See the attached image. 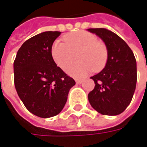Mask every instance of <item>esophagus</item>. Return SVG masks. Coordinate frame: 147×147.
Wrapping results in <instances>:
<instances>
[{
  "instance_id": "obj_1",
  "label": "esophagus",
  "mask_w": 147,
  "mask_h": 147,
  "mask_svg": "<svg viewBox=\"0 0 147 147\" xmlns=\"http://www.w3.org/2000/svg\"><path fill=\"white\" fill-rule=\"evenodd\" d=\"M84 80H76V82L77 84H82L83 83Z\"/></svg>"
}]
</instances>
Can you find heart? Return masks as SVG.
<instances>
[{
  "label": "heart",
  "mask_w": 147,
  "mask_h": 147,
  "mask_svg": "<svg viewBox=\"0 0 147 147\" xmlns=\"http://www.w3.org/2000/svg\"><path fill=\"white\" fill-rule=\"evenodd\" d=\"M64 41L57 39L52 45L51 54L58 67L65 70L77 54L79 61L68 67L67 72L71 76L81 78L86 74L99 71L105 67L108 59V49L94 34L79 30L65 35Z\"/></svg>",
  "instance_id": "b5f03b06"
}]
</instances>
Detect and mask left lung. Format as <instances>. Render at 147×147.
Wrapping results in <instances>:
<instances>
[{"instance_id": "1", "label": "left lung", "mask_w": 147, "mask_h": 147, "mask_svg": "<svg viewBox=\"0 0 147 147\" xmlns=\"http://www.w3.org/2000/svg\"><path fill=\"white\" fill-rule=\"evenodd\" d=\"M105 42L108 59L104 69L90 77L95 83L88 94L90 104L102 115L123 113L131 102L137 81L136 60L123 39L105 28H90Z\"/></svg>"}]
</instances>
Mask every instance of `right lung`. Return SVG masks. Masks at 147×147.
I'll use <instances>...</instances> for the list:
<instances>
[{"label": "right lung", "instance_id": "add662e5", "mask_svg": "<svg viewBox=\"0 0 147 147\" xmlns=\"http://www.w3.org/2000/svg\"><path fill=\"white\" fill-rule=\"evenodd\" d=\"M61 32L45 31L30 38L18 50L14 61L16 90L25 107L37 117L61 113L75 80L57 67L51 54Z\"/></svg>", "mask_w": 147, "mask_h": 147}]
</instances>
